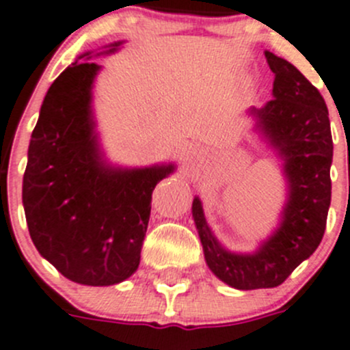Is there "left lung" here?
Listing matches in <instances>:
<instances>
[{"instance_id": "left-lung-1", "label": "left lung", "mask_w": 350, "mask_h": 350, "mask_svg": "<svg viewBox=\"0 0 350 350\" xmlns=\"http://www.w3.org/2000/svg\"><path fill=\"white\" fill-rule=\"evenodd\" d=\"M264 55L274 74L273 100L249 112L260 135L283 159L288 198L278 230L254 254H234L212 234L200 198L195 197L191 205L205 262L221 282L238 290L282 285L311 257L325 234L332 200L333 142L325 100L290 62L271 51Z\"/></svg>"}]
</instances>
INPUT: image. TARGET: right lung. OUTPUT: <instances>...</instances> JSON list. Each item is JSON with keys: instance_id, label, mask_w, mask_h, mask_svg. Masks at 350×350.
I'll use <instances>...</instances> for the list:
<instances>
[{"instance_id": "add662e5", "label": "right lung", "mask_w": 350, "mask_h": 350, "mask_svg": "<svg viewBox=\"0 0 350 350\" xmlns=\"http://www.w3.org/2000/svg\"><path fill=\"white\" fill-rule=\"evenodd\" d=\"M100 68L76 62L51 84L32 131L22 185L38 252L65 278L90 286L116 285L138 269L152 191L174 171V164L120 169L103 160L91 112Z\"/></svg>"}]
</instances>
